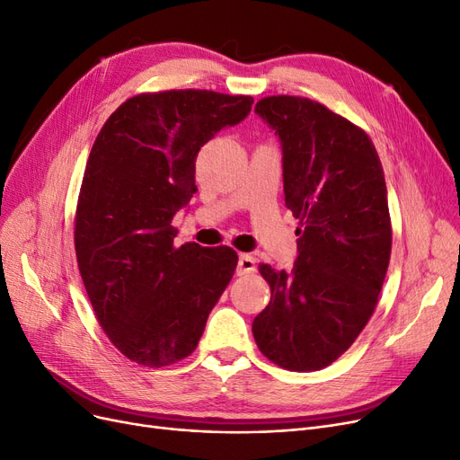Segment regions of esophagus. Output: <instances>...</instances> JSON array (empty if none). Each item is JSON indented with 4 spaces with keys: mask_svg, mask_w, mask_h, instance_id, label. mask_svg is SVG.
<instances>
[{
    "mask_svg": "<svg viewBox=\"0 0 460 460\" xmlns=\"http://www.w3.org/2000/svg\"><path fill=\"white\" fill-rule=\"evenodd\" d=\"M256 270V260H253L250 253H239V265H236V273L248 275Z\"/></svg>",
    "mask_w": 460,
    "mask_h": 460,
    "instance_id": "obj_1",
    "label": "esophagus"
}]
</instances>
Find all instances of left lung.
<instances>
[{
  "label": "left lung",
  "mask_w": 460,
  "mask_h": 460,
  "mask_svg": "<svg viewBox=\"0 0 460 460\" xmlns=\"http://www.w3.org/2000/svg\"><path fill=\"white\" fill-rule=\"evenodd\" d=\"M256 111L282 144L299 256L290 273L260 263L270 301L252 332L279 367L318 371L349 350L377 307L393 250L385 172L369 136L320 102L265 96Z\"/></svg>",
  "instance_id": "1"
}]
</instances>
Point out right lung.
Returning a JSON list of instances; mask_svg holds the SVG:
<instances>
[{"label": "right lung", "instance_id": "right-lung-1", "mask_svg": "<svg viewBox=\"0 0 460 460\" xmlns=\"http://www.w3.org/2000/svg\"><path fill=\"white\" fill-rule=\"evenodd\" d=\"M252 96L200 89L125 100L98 132L79 190L74 243L93 311L130 362L190 356L239 263L229 246H174V214L195 185L199 149L250 113Z\"/></svg>", "mask_w": 460, "mask_h": 460}]
</instances>
